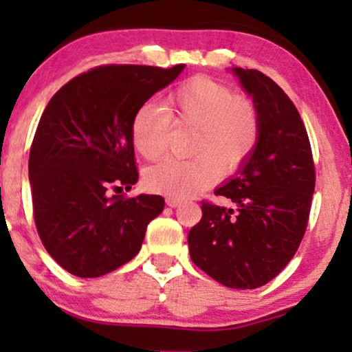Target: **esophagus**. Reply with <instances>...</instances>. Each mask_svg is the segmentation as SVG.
I'll return each instance as SVG.
<instances>
[{
    "instance_id": "esophagus-1",
    "label": "esophagus",
    "mask_w": 352,
    "mask_h": 352,
    "mask_svg": "<svg viewBox=\"0 0 352 352\" xmlns=\"http://www.w3.org/2000/svg\"><path fill=\"white\" fill-rule=\"evenodd\" d=\"M166 205L171 206V208H176V206L181 205V200L176 199V197H168V199H166Z\"/></svg>"
}]
</instances>
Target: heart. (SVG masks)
<instances>
[{
	"instance_id": "b5f03b06",
	"label": "heart",
	"mask_w": 352,
	"mask_h": 352,
	"mask_svg": "<svg viewBox=\"0 0 352 352\" xmlns=\"http://www.w3.org/2000/svg\"><path fill=\"white\" fill-rule=\"evenodd\" d=\"M194 128L189 160L168 158L148 168V189L171 197L199 194L219 177L242 168L261 134L259 110L252 99L229 86L195 76L168 96L163 107L146 104L134 113L131 139L146 160H158L170 146L171 129Z\"/></svg>"
}]
</instances>
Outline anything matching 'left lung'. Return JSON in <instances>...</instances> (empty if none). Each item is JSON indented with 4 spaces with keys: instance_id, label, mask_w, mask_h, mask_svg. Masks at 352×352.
Wrapping results in <instances>:
<instances>
[{
    "instance_id": "1",
    "label": "left lung",
    "mask_w": 352,
    "mask_h": 352,
    "mask_svg": "<svg viewBox=\"0 0 352 352\" xmlns=\"http://www.w3.org/2000/svg\"><path fill=\"white\" fill-rule=\"evenodd\" d=\"M261 118L258 146L239 173L214 192L235 205L201 201L187 235L195 266L224 287L253 290L290 263L306 232L316 187L309 138L295 104L276 81L232 69Z\"/></svg>"
}]
</instances>
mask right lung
Returning <instances> with one entry per match:
<instances>
[{
  "mask_svg": "<svg viewBox=\"0 0 352 352\" xmlns=\"http://www.w3.org/2000/svg\"><path fill=\"white\" fill-rule=\"evenodd\" d=\"M184 64L100 65L72 78L47 102L33 138L28 177L38 235L52 259L76 277H100L141 250L165 199L129 190L139 173L131 122Z\"/></svg>",
  "mask_w": 352,
  "mask_h": 352,
  "instance_id": "1",
  "label": "right lung"
}]
</instances>
